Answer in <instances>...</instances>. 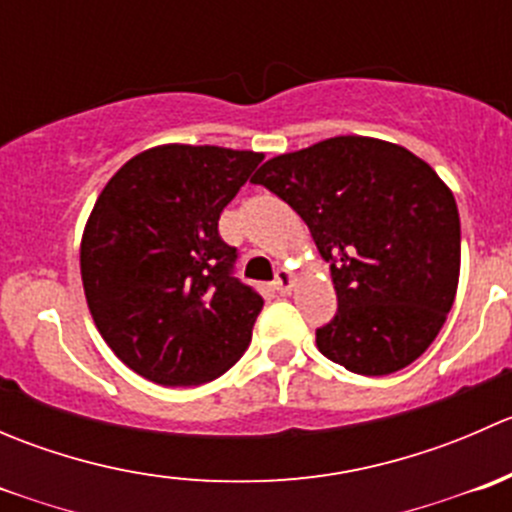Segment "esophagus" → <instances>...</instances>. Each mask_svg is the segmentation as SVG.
I'll use <instances>...</instances> for the list:
<instances>
[{"label":"esophagus","mask_w":512,"mask_h":512,"mask_svg":"<svg viewBox=\"0 0 512 512\" xmlns=\"http://www.w3.org/2000/svg\"><path fill=\"white\" fill-rule=\"evenodd\" d=\"M272 285H275V289L280 294H287L289 289H292V285H294V275L289 270H277L275 282H272Z\"/></svg>","instance_id":"1"}]
</instances>
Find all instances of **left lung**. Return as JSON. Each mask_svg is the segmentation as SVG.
I'll list each match as a JSON object with an SVG mask.
<instances>
[{
    "instance_id": "left-lung-1",
    "label": "left lung",
    "mask_w": 512,
    "mask_h": 512,
    "mask_svg": "<svg viewBox=\"0 0 512 512\" xmlns=\"http://www.w3.org/2000/svg\"><path fill=\"white\" fill-rule=\"evenodd\" d=\"M252 183L285 200L329 262L337 314L317 329L319 352L386 376L431 347L456 299L461 218L426 160L337 136L267 160Z\"/></svg>"
}]
</instances>
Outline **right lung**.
<instances>
[{
	"mask_svg": "<svg viewBox=\"0 0 512 512\" xmlns=\"http://www.w3.org/2000/svg\"><path fill=\"white\" fill-rule=\"evenodd\" d=\"M265 158L218 146H158L98 195L81 240V280L113 354L160 386L223 376L252 339L262 297L232 275L225 205Z\"/></svg>",
	"mask_w": 512,
	"mask_h": 512,
	"instance_id": "right-lung-1",
	"label": "right lung"
}]
</instances>
